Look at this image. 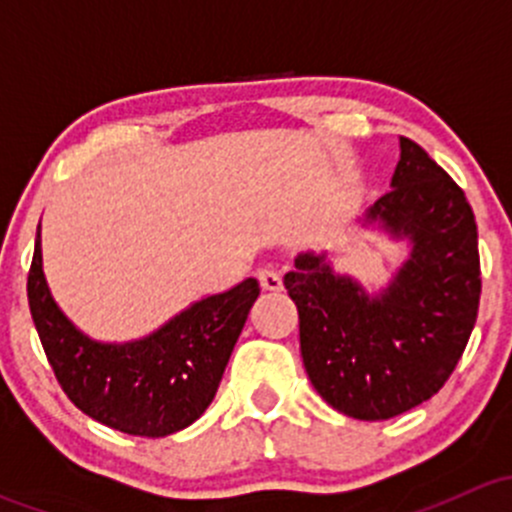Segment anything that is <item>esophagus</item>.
Returning a JSON list of instances; mask_svg holds the SVG:
<instances>
[{
	"label": "esophagus",
	"mask_w": 512,
	"mask_h": 512,
	"mask_svg": "<svg viewBox=\"0 0 512 512\" xmlns=\"http://www.w3.org/2000/svg\"><path fill=\"white\" fill-rule=\"evenodd\" d=\"M257 280H260L262 289H267V292H280L282 289V275L272 265L260 267L257 270Z\"/></svg>",
	"instance_id": "1"
}]
</instances>
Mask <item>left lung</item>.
<instances>
[{
  "label": "left lung",
  "mask_w": 512,
  "mask_h": 512,
  "mask_svg": "<svg viewBox=\"0 0 512 512\" xmlns=\"http://www.w3.org/2000/svg\"><path fill=\"white\" fill-rule=\"evenodd\" d=\"M391 190L361 227L406 242L379 292L334 270L329 252H299L285 287L299 312V349L332 409L384 421L431 399L456 369L480 299L478 227L466 195L414 141L399 138Z\"/></svg>",
  "instance_id": "obj_1"
}]
</instances>
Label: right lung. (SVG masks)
Segmentation results:
<instances>
[{"mask_svg": "<svg viewBox=\"0 0 512 512\" xmlns=\"http://www.w3.org/2000/svg\"><path fill=\"white\" fill-rule=\"evenodd\" d=\"M27 294L46 359L76 409L128 436L163 438L198 421L215 399L260 285L247 277L198 299L148 337L98 342L51 297L39 223Z\"/></svg>", "mask_w": 512, "mask_h": 512, "instance_id": "obj_1", "label": "right lung"}]
</instances>
